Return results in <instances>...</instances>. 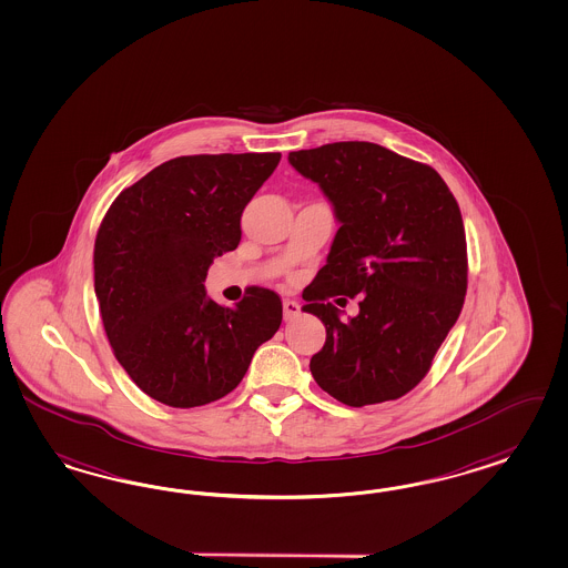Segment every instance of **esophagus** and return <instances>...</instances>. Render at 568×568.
Here are the masks:
<instances>
[{"mask_svg": "<svg viewBox=\"0 0 568 568\" xmlns=\"http://www.w3.org/2000/svg\"><path fill=\"white\" fill-rule=\"evenodd\" d=\"M301 314V305L298 301H284V320H294L296 315Z\"/></svg>", "mask_w": 568, "mask_h": 568, "instance_id": "obj_1", "label": "esophagus"}]
</instances>
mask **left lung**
I'll return each instance as SVG.
<instances>
[{"label": "left lung", "mask_w": 568, "mask_h": 568, "mask_svg": "<svg viewBox=\"0 0 568 568\" xmlns=\"http://www.w3.org/2000/svg\"><path fill=\"white\" fill-rule=\"evenodd\" d=\"M288 162L320 185L341 223L326 265L303 291V312L326 326L310 362L315 383L347 406L402 398L462 314L459 204L432 166L366 141L301 149ZM338 293L361 294L356 318L339 320L329 303Z\"/></svg>", "instance_id": "left-lung-1"}]
</instances>
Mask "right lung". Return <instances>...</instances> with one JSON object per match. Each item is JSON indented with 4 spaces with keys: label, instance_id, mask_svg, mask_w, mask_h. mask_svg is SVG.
Masks as SVG:
<instances>
[{
    "label": "right lung",
    "instance_id": "right-lung-1",
    "mask_svg": "<svg viewBox=\"0 0 568 568\" xmlns=\"http://www.w3.org/2000/svg\"><path fill=\"white\" fill-rule=\"evenodd\" d=\"M280 153L181 155L109 206L94 242V293L118 362L174 408L227 396L282 324V301L253 286L235 307L206 296L214 256L235 251L240 219Z\"/></svg>",
    "mask_w": 568,
    "mask_h": 568
}]
</instances>
